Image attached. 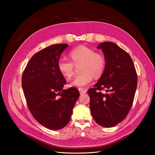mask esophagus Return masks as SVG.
Here are the masks:
<instances>
[{
    "mask_svg": "<svg viewBox=\"0 0 155 155\" xmlns=\"http://www.w3.org/2000/svg\"><path fill=\"white\" fill-rule=\"evenodd\" d=\"M79 93H80V94H85L87 92V91L83 90V88H79Z\"/></svg>",
    "mask_w": 155,
    "mask_h": 155,
    "instance_id": "esophagus-1",
    "label": "esophagus"
}]
</instances>
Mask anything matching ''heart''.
Segmentation results:
<instances>
[{"label": "heart", "mask_w": 155, "mask_h": 155, "mask_svg": "<svg viewBox=\"0 0 155 155\" xmlns=\"http://www.w3.org/2000/svg\"><path fill=\"white\" fill-rule=\"evenodd\" d=\"M70 57L74 64L82 63L81 74L75 76L70 82L71 87L82 88L91 84L93 76L100 77L105 67V60L104 56L95 53L93 50L85 46H81L72 50L70 52ZM67 59H59L58 68L65 78L70 79L74 74V64Z\"/></svg>", "instance_id": "1"}]
</instances>
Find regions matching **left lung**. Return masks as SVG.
<instances>
[{
    "instance_id": "1",
    "label": "left lung",
    "mask_w": 155,
    "mask_h": 155,
    "mask_svg": "<svg viewBox=\"0 0 155 155\" xmlns=\"http://www.w3.org/2000/svg\"><path fill=\"white\" fill-rule=\"evenodd\" d=\"M97 48L104 54L105 67L94 88L87 91L91 114L98 125L112 127L125 118L132 107L137 74L129 54L115 43L104 42ZM102 90L106 92L102 93Z\"/></svg>"
}]
</instances>
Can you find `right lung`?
<instances>
[{"mask_svg":"<svg viewBox=\"0 0 155 155\" xmlns=\"http://www.w3.org/2000/svg\"><path fill=\"white\" fill-rule=\"evenodd\" d=\"M68 46L55 44L40 50L32 56L22 76L23 92L32 116L51 130L61 129L68 124L79 96L76 88L64 90L67 81L58 68L61 55Z\"/></svg>","mask_w":155,"mask_h":155,"instance_id":"right-lung-1","label":"right lung"}]
</instances>
